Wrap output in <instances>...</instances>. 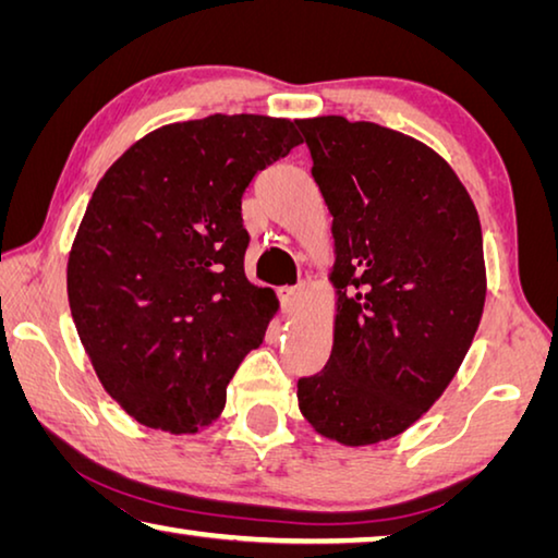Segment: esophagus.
<instances>
[{
  "label": "esophagus",
  "mask_w": 558,
  "mask_h": 558,
  "mask_svg": "<svg viewBox=\"0 0 558 558\" xmlns=\"http://www.w3.org/2000/svg\"><path fill=\"white\" fill-rule=\"evenodd\" d=\"M305 295V286L300 282V286H290V288H282L280 290V300H282V307H286L288 313H293L295 307L300 305V300Z\"/></svg>",
  "instance_id": "34e87169"
}]
</instances>
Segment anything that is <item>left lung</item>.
Listing matches in <instances>:
<instances>
[{
	"label": "left lung",
	"instance_id": "8db88e82",
	"mask_svg": "<svg viewBox=\"0 0 558 558\" xmlns=\"http://www.w3.org/2000/svg\"><path fill=\"white\" fill-rule=\"evenodd\" d=\"M332 214L335 342L298 379L305 420L340 445L397 437L435 404L474 340L482 226L457 173L420 141L342 117L298 121Z\"/></svg>",
	"mask_w": 558,
	"mask_h": 558
}]
</instances>
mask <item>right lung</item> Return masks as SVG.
Returning <instances> with one entry per match:
<instances>
[{"label": "right lung", "instance_id": "right-lung-1", "mask_svg": "<svg viewBox=\"0 0 558 558\" xmlns=\"http://www.w3.org/2000/svg\"><path fill=\"white\" fill-rule=\"evenodd\" d=\"M300 141L295 121L214 113L144 136L96 185L69 305L106 392L136 422L185 435L223 410L278 307L245 278L243 193Z\"/></svg>", "mask_w": 558, "mask_h": 558}]
</instances>
